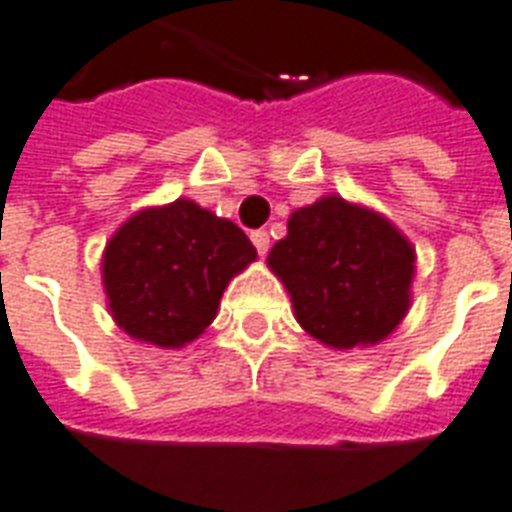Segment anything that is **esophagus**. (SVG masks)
<instances>
[{"label":"esophagus","instance_id":"obj_1","mask_svg":"<svg viewBox=\"0 0 512 512\" xmlns=\"http://www.w3.org/2000/svg\"><path fill=\"white\" fill-rule=\"evenodd\" d=\"M252 244H255L257 255L265 257L268 255V249H271V236H268L265 231H255L252 233Z\"/></svg>","mask_w":512,"mask_h":512}]
</instances>
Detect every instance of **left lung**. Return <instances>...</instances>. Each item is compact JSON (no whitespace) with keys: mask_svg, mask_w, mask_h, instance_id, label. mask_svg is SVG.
<instances>
[{"mask_svg":"<svg viewBox=\"0 0 512 512\" xmlns=\"http://www.w3.org/2000/svg\"><path fill=\"white\" fill-rule=\"evenodd\" d=\"M414 263L412 241L388 217L337 193L295 209L268 255L297 324L337 350L396 332L412 305Z\"/></svg>","mask_w":512,"mask_h":512,"instance_id":"8db88e82","label":"left lung"}]
</instances>
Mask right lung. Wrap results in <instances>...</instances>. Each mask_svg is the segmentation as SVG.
I'll use <instances>...</instances> for the list:
<instances>
[{"mask_svg": "<svg viewBox=\"0 0 512 512\" xmlns=\"http://www.w3.org/2000/svg\"><path fill=\"white\" fill-rule=\"evenodd\" d=\"M239 225L191 199L124 220L100 260L116 327L156 348H183L212 324L228 281L255 263Z\"/></svg>", "mask_w": 512, "mask_h": 512, "instance_id": "1", "label": "right lung"}]
</instances>
